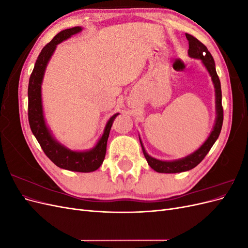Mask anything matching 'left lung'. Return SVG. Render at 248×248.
Masks as SVG:
<instances>
[{"label":"left lung","instance_id":"8db88e82","mask_svg":"<svg viewBox=\"0 0 248 248\" xmlns=\"http://www.w3.org/2000/svg\"><path fill=\"white\" fill-rule=\"evenodd\" d=\"M186 38L188 40L189 44V49H188V55L190 58L194 59H200L202 60V64L206 67L208 70L210 77L212 78L213 85L215 88V103H216V120L215 124L213 127V130L210 133L209 138L207 140L202 144L196 152L192 154L184 157V158L178 159V160H172V161H163L158 160L153 157L150 156L142 146V142L140 139V146L142 149V153H144L146 159L148 161V164L154 170L158 172H166V174H174V172H181L189 170L193 168H196L198 164L205 158V156L210 151V149L212 148L216 140L218 139L222 122H223V109L221 106V87H220V80L218 76H217V72L215 69V63L212 55L210 54L208 48L202 44L200 40H198L196 37H193L189 34H185Z\"/></svg>","mask_w":248,"mask_h":248}]
</instances>
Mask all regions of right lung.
I'll return each instance as SVG.
<instances>
[{"instance_id":"right-lung-1","label":"right lung","mask_w":248,"mask_h":248,"mask_svg":"<svg viewBox=\"0 0 248 248\" xmlns=\"http://www.w3.org/2000/svg\"><path fill=\"white\" fill-rule=\"evenodd\" d=\"M81 30V27L63 30L42 48L36 60L33 72L29 80L28 118L31 130L36 140H38L43 152L57 167L72 171L90 172L98 169L104 160L107 153V142L111 125L119 114H115L110 117L102 137L93 149L88 150V151H72V150L60 144L51 136L46 124V120H44L41 99V84L44 71H46L47 63L54 54L57 46L62 41L68 39L72 35L80 32Z\"/></svg>"}]
</instances>
